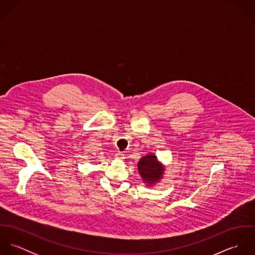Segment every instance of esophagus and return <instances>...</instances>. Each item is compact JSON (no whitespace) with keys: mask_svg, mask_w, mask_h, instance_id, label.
Here are the masks:
<instances>
[{"mask_svg":"<svg viewBox=\"0 0 255 255\" xmlns=\"http://www.w3.org/2000/svg\"><path fill=\"white\" fill-rule=\"evenodd\" d=\"M116 158L120 159V160H124L125 159V155L123 153H121V152H118V153H116Z\"/></svg>","mask_w":255,"mask_h":255,"instance_id":"esophagus-1","label":"esophagus"}]
</instances>
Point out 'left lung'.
Segmentation results:
<instances>
[{
	"label": "left lung",
	"instance_id": "8db88e82",
	"mask_svg": "<svg viewBox=\"0 0 255 255\" xmlns=\"http://www.w3.org/2000/svg\"><path fill=\"white\" fill-rule=\"evenodd\" d=\"M137 167L143 182L149 185L158 182L162 178L164 172V168L157 161V157L152 154L143 156L139 160Z\"/></svg>",
	"mask_w": 255,
	"mask_h": 255
}]
</instances>
